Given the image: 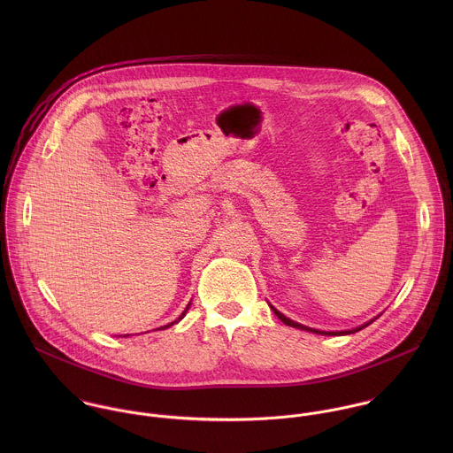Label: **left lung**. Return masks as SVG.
<instances>
[{"mask_svg": "<svg viewBox=\"0 0 453 453\" xmlns=\"http://www.w3.org/2000/svg\"><path fill=\"white\" fill-rule=\"evenodd\" d=\"M272 311H273V314H275V316H277V318H279L282 323L286 324V326H291V327H298V329H305V331H312V333H318V334H329V336H331V334H336V336H338V334H350V333L361 331L363 327L370 326V324L373 323V321L377 319V318H375V319H372L370 323L363 324V326H359V327H356V329H349V331H321V329H314V327H307V326H303V324L295 323V321H291L289 318H286L284 314H280V312H279L277 309H273V307H272Z\"/></svg>", "mask_w": 453, "mask_h": 453, "instance_id": "obj_1", "label": "left lung"}]
</instances>
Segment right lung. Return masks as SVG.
<instances>
[{
    "instance_id": "add662e5",
    "label": "right lung",
    "mask_w": 453,
    "mask_h": 453,
    "mask_svg": "<svg viewBox=\"0 0 453 453\" xmlns=\"http://www.w3.org/2000/svg\"><path fill=\"white\" fill-rule=\"evenodd\" d=\"M190 305H192V303H188V305H187V309H185V311H183V314H181V316H180V319H178V321H181V319H183V318H185V314H187V311H188V309H190ZM178 321H174V323H178ZM174 323L167 324V326H164V327H158V329H165V327H169V326H173V324H174Z\"/></svg>"
}]
</instances>
